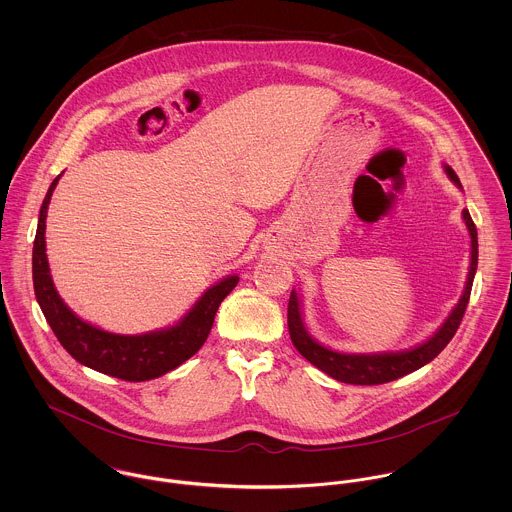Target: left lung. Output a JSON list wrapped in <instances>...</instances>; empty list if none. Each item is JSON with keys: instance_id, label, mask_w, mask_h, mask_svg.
Masks as SVG:
<instances>
[{"instance_id": "8db88e82", "label": "left lung", "mask_w": 512, "mask_h": 512, "mask_svg": "<svg viewBox=\"0 0 512 512\" xmlns=\"http://www.w3.org/2000/svg\"><path fill=\"white\" fill-rule=\"evenodd\" d=\"M445 173L455 185L461 187L459 177L455 175V171L449 165H445ZM463 220L471 234V268H469V276H467V286H465V292L461 295L457 307L451 311L447 321L441 325V329L430 341H426L424 345H420L412 351L390 353V355H386V353L384 355H343V353L329 351L323 345H319L317 341H313L309 337V333L305 331L303 321H301V311H299V299H297V293L292 292L290 303H288V329H290L293 347L299 351V355L305 357L311 365L327 372L331 378L347 382V384H361V386L384 384V382L396 380V378L410 374V372L418 370L420 366L434 361L439 353L447 347V343L453 339V335L457 333V329L463 321V315H465V309H467V303L471 297L475 270H477V226L467 209H463Z\"/></svg>"}]
</instances>
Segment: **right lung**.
<instances>
[{"label": "right lung", "mask_w": 512, "mask_h": 512, "mask_svg": "<svg viewBox=\"0 0 512 512\" xmlns=\"http://www.w3.org/2000/svg\"><path fill=\"white\" fill-rule=\"evenodd\" d=\"M59 177L47 191L33 242V288L55 337L80 365L128 382L151 380L183 365L207 341L219 305L236 288L238 276L224 278L217 286L207 290L177 325L159 333L128 337L106 333L84 323L63 303L55 290L45 254L47 207Z\"/></svg>", "instance_id": "add662e5"}]
</instances>
